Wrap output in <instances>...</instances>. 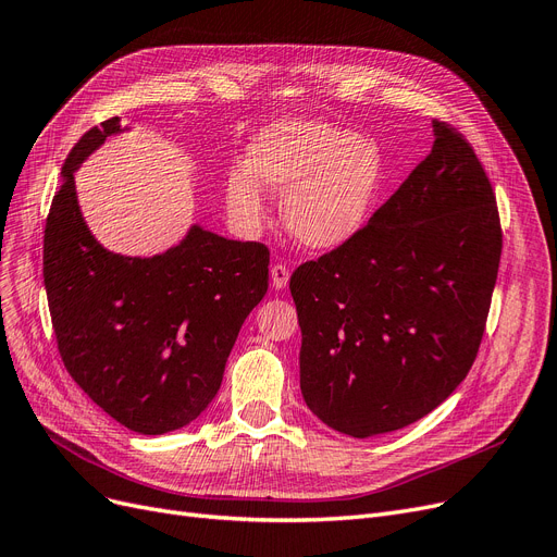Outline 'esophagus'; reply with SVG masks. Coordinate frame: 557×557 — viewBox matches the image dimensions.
<instances>
[{"mask_svg":"<svg viewBox=\"0 0 557 557\" xmlns=\"http://www.w3.org/2000/svg\"><path fill=\"white\" fill-rule=\"evenodd\" d=\"M288 277H292V271H288L284 263H273L271 280H273V286H275V288H286Z\"/></svg>","mask_w":557,"mask_h":557,"instance_id":"obj_1","label":"esophagus"}]
</instances>
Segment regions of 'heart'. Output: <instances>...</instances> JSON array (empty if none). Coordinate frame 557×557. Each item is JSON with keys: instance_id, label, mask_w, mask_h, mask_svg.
<instances>
[{"instance_id": "b5f03b06", "label": "heart", "mask_w": 557, "mask_h": 557, "mask_svg": "<svg viewBox=\"0 0 557 557\" xmlns=\"http://www.w3.org/2000/svg\"><path fill=\"white\" fill-rule=\"evenodd\" d=\"M384 182L380 145L319 120H286L250 145L248 165L227 177L232 219L255 230L263 219V186L286 190L282 221L298 244L332 250L364 227Z\"/></svg>"}]
</instances>
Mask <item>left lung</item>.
Wrapping results in <instances>:
<instances>
[{"mask_svg": "<svg viewBox=\"0 0 557 557\" xmlns=\"http://www.w3.org/2000/svg\"><path fill=\"white\" fill-rule=\"evenodd\" d=\"M432 129V152L371 221L288 282L302 398L357 440L442 405L485 334L503 250L496 196L469 140L444 120Z\"/></svg>", "mask_w": 557, "mask_h": 557, "instance_id": "1", "label": "left lung"}]
</instances>
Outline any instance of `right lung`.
<instances>
[{"instance_id": "obj_1", "label": "right lung", "mask_w": 557, "mask_h": 557, "mask_svg": "<svg viewBox=\"0 0 557 557\" xmlns=\"http://www.w3.org/2000/svg\"><path fill=\"white\" fill-rule=\"evenodd\" d=\"M117 132L115 115L70 150L45 223L42 277L72 380L117 423L163 434L219 394L238 330L269 292L271 252L198 225L150 259L104 250L82 219L72 173Z\"/></svg>"}]
</instances>
